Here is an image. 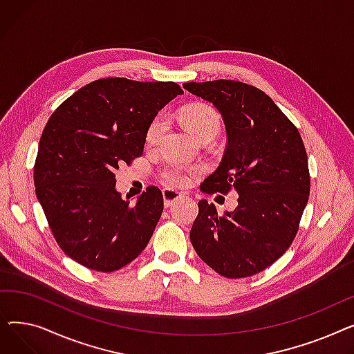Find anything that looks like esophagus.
Returning a JSON list of instances; mask_svg holds the SVG:
<instances>
[{
  "label": "esophagus",
  "instance_id": "obj_1",
  "mask_svg": "<svg viewBox=\"0 0 354 354\" xmlns=\"http://www.w3.org/2000/svg\"><path fill=\"white\" fill-rule=\"evenodd\" d=\"M162 195H163V202H165V207H166V208L174 205V202H176L178 199H180V198L183 196L180 192L174 191V189H171V188H165V189L162 191Z\"/></svg>",
  "mask_w": 354,
  "mask_h": 354
}]
</instances>
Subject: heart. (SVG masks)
I'll use <instances>...</instances> for the list:
<instances>
[{"mask_svg": "<svg viewBox=\"0 0 354 354\" xmlns=\"http://www.w3.org/2000/svg\"><path fill=\"white\" fill-rule=\"evenodd\" d=\"M182 120L187 124L189 132L196 138L201 139L202 136L214 135L219 132V115L216 111L205 104H192L185 107L180 113ZM166 127V122L163 116H156L146 130V143L155 145L160 139L163 130ZM194 174L189 167L172 163L166 167L162 172V179L165 183L171 185V187H185L191 182V175Z\"/></svg>", "mask_w": 354, "mask_h": 354, "instance_id": "b5f03b06", "label": "heart"}]
</instances>
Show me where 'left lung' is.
Here are the masks:
<instances>
[{"mask_svg": "<svg viewBox=\"0 0 354 354\" xmlns=\"http://www.w3.org/2000/svg\"><path fill=\"white\" fill-rule=\"evenodd\" d=\"M224 119L228 145L218 169L201 185L207 194H238V207L218 215L199 201L191 243L227 278L251 277L291 245L308 202L310 174L303 139L263 90L235 80L185 83Z\"/></svg>", "mask_w": 354, "mask_h": 354, "instance_id": "obj_1", "label": "left lung"}]
</instances>
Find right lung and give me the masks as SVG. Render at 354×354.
<instances>
[{"label":"right lung","mask_w":354,"mask_h":354,"mask_svg":"<svg viewBox=\"0 0 354 354\" xmlns=\"http://www.w3.org/2000/svg\"><path fill=\"white\" fill-rule=\"evenodd\" d=\"M182 93L174 82L99 79L48 119L34 165L35 194L55 241L76 263L111 272L146 248L163 211L162 192L149 187L129 205L115 171L143 153L149 124Z\"/></svg>","instance_id":"1"}]
</instances>
